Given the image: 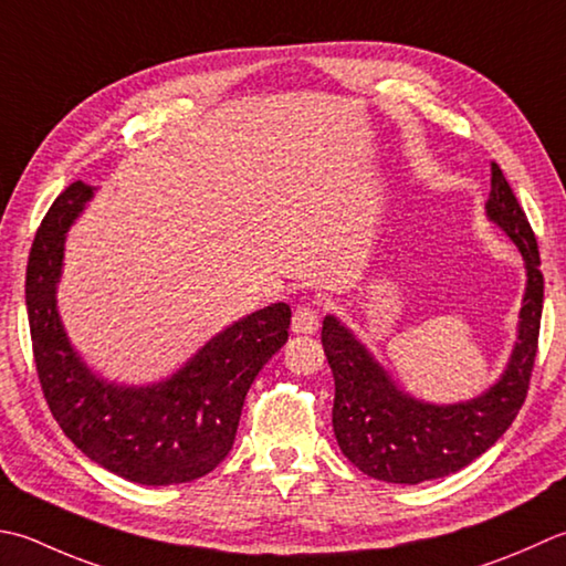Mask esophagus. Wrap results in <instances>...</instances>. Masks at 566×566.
<instances>
[{"label":"esophagus","mask_w":566,"mask_h":566,"mask_svg":"<svg viewBox=\"0 0 566 566\" xmlns=\"http://www.w3.org/2000/svg\"><path fill=\"white\" fill-rule=\"evenodd\" d=\"M316 328H318V306L312 302L298 304L294 308V316H292L294 334H314Z\"/></svg>","instance_id":"obj_1"}]
</instances>
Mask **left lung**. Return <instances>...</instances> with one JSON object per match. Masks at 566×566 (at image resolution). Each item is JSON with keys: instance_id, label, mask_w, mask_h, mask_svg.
Listing matches in <instances>:
<instances>
[{"instance_id": "left-lung-1", "label": "left lung", "mask_w": 566, "mask_h": 566, "mask_svg": "<svg viewBox=\"0 0 566 566\" xmlns=\"http://www.w3.org/2000/svg\"><path fill=\"white\" fill-rule=\"evenodd\" d=\"M489 218L501 226L527 268L517 343L507 370L489 392L461 405H427L397 390L370 353L334 316L324 318L321 343L334 373V434L353 467L385 483H422L457 473L491 449L525 405L533 378L545 280L537 238L501 166L493 164Z\"/></svg>"}]
</instances>
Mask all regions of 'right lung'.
Masks as SVG:
<instances>
[{"label":"right lung","mask_w":566,"mask_h":566,"mask_svg":"<svg viewBox=\"0 0 566 566\" xmlns=\"http://www.w3.org/2000/svg\"><path fill=\"white\" fill-rule=\"evenodd\" d=\"M91 196L93 186L73 181L31 242L27 312L43 397L65 437L103 469L142 485L196 481L230 453L254 375L290 338L292 308L272 304L235 321L164 382H103L75 356L55 312L65 230Z\"/></svg>","instance_id":"add662e5"}]
</instances>
